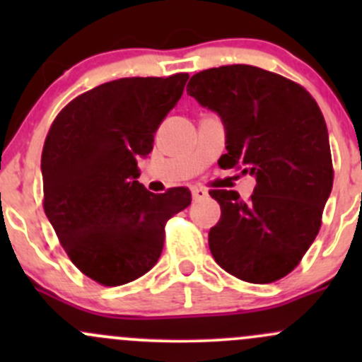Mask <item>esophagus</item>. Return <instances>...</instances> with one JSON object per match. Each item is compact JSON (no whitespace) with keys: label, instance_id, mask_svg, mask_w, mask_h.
Segmentation results:
<instances>
[{"label":"esophagus","instance_id":"esophagus-1","mask_svg":"<svg viewBox=\"0 0 362 362\" xmlns=\"http://www.w3.org/2000/svg\"><path fill=\"white\" fill-rule=\"evenodd\" d=\"M208 192L202 187H192V199H203L206 198Z\"/></svg>","mask_w":362,"mask_h":362}]
</instances>
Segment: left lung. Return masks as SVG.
Instances as JSON below:
<instances>
[{
  "mask_svg": "<svg viewBox=\"0 0 362 362\" xmlns=\"http://www.w3.org/2000/svg\"><path fill=\"white\" fill-rule=\"evenodd\" d=\"M187 94L226 124L221 168L255 177L249 202L214 189L221 221L208 233L215 262L236 279L272 284L299 264L322 224L333 189L326 120L299 83L249 64L196 73Z\"/></svg>",
  "mask_w": 362,
  "mask_h": 362,
  "instance_id": "8db88e82",
  "label": "left lung"
}]
</instances>
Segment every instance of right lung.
<instances>
[{
  "mask_svg": "<svg viewBox=\"0 0 362 362\" xmlns=\"http://www.w3.org/2000/svg\"><path fill=\"white\" fill-rule=\"evenodd\" d=\"M187 73L101 83L63 108L42 152L43 210L73 264L107 287L158 262L164 226L191 204L187 187L164 194L136 180L138 159L184 93Z\"/></svg>",
  "mask_w": 362,
  "mask_h": 362,
  "instance_id": "right-lung-1",
  "label": "right lung"
}]
</instances>
